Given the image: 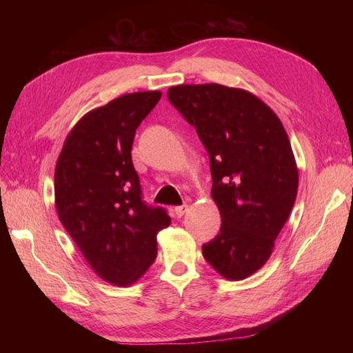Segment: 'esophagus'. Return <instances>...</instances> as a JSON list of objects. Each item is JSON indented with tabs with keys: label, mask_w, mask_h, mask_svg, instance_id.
Returning a JSON list of instances; mask_svg holds the SVG:
<instances>
[{
	"label": "esophagus",
	"mask_w": 353,
	"mask_h": 353,
	"mask_svg": "<svg viewBox=\"0 0 353 353\" xmlns=\"http://www.w3.org/2000/svg\"><path fill=\"white\" fill-rule=\"evenodd\" d=\"M188 210V206L187 205H181V206H176L175 208V215L178 216V218H181V216H184V213Z\"/></svg>",
	"instance_id": "esophagus-1"
}]
</instances>
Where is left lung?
<instances>
[{
  "label": "left lung",
  "instance_id": "1",
  "mask_svg": "<svg viewBox=\"0 0 353 353\" xmlns=\"http://www.w3.org/2000/svg\"><path fill=\"white\" fill-rule=\"evenodd\" d=\"M170 104L196 128L210 159L218 236L201 245L228 280H243L270 259L290 215L299 174L281 121L252 92L219 83L178 85Z\"/></svg>",
  "mask_w": 353,
  "mask_h": 353
}]
</instances>
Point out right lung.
<instances>
[{"mask_svg":"<svg viewBox=\"0 0 353 353\" xmlns=\"http://www.w3.org/2000/svg\"><path fill=\"white\" fill-rule=\"evenodd\" d=\"M162 92L125 94L85 114L61 148L54 174L59 219L100 279L130 285L150 268L166 209L147 205L131 150L137 128Z\"/></svg>","mask_w":353,"mask_h":353,"instance_id":"right-lung-1","label":"right lung"}]
</instances>
